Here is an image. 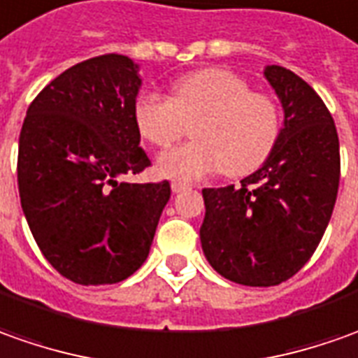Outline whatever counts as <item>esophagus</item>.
Returning a JSON list of instances; mask_svg holds the SVG:
<instances>
[{"mask_svg": "<svg viewBox=\"0 0 358 358\" xmlns=\"http://www.w3.org/2000/svg\"><path fill=\"white\" fill-rule=\"evenodd\" d=\"M185 189H189V185L181 183V181H173V183H171V191H173V193H181Z\"/></svg>", "mask_w": 358, "mask_h": 358, "instance_id": "1", "label": "esophagus"}]
</instances>
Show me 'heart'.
<instances>
[{
	"label": "heart",
	"instance_id": "b5f03b06",
	"mask_svg": "<svg viewBox=\"0 0 358 358\" xmlns=\"http://www.w3.org/2000/svg\"><path fill=\"white\" fill-rule=\"evenodd\" d=\"M138 134L155 148H169L193 126L195 141L163 153L157 171L175 181H199L224 171L244 177L275 148L282 117L272 96L224 69H205L179 78L171 98L141 92L134 102Z\"/></svg>",
	"mask_w": 358,
	"mask_h": 358
}]
</instances>
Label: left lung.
I'll return each mask as SVG.
<instances>
[{"mask_svg": "<svg viewBox=\"0 0 358 358\" xmlns=\"http://www.w3.org/2000/svg\"><path fill=\"white\" fill-rule=\"evenodd\" d=\"M264 76L284 108L275 148L241 187L203 189L208 264L252 287L282 284L306 266L329 224L341 177L337 128L317 92L278 64Z\"/></svg>", "mask_w": 358, "mask_h": 358, "instance_id": "obj_1", "label": "left lung"}]
</instances>
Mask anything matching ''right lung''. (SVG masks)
Returning a JSON list of instances; mask_svg holds the SVG:
<instances>
[{
    "label": "right lung",
    "mask_w": 358,
    "mask_h": 358,
    "mask_svg": "<svg viewBox=\"0 0 358 358\" xmlns=\"http://www.w3.org/2000/svg\"><path fill=\"white\" fill-rule=\"evenodd\" d=\"M140 66L124 55L78 62L31 102L17 185L50 266L80 285L116 284L145 262L169 181L124 183L150 167L134 124Z\"/></svg>",
    "instance_id": "add662e5"
}]
</instances>
